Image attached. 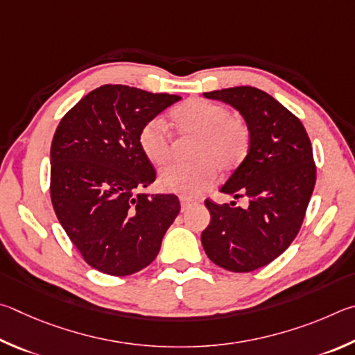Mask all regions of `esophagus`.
I'll return each mask as SVG.
<instances>
[{"label":"esophagus","instance_id":"obj_1","mask_svg":"<svg viewBox=\"0 0 355 355\" xmlns=\"http://www.w3.org/2000/svg\"><path fill=\"white\" fill-rule=\"evenodd\" d=\"M191 204H195V201H191V200H189V198H181V207H182V212H185V210H187Z\"/></svg>","mask_w":355,"mask_h":355}]
</instances>
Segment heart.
<instances>
[{
	"mask_svg": "<svg viewBox=\"0 0 355 355\" xmlns=\"http://www.w3.org/2000/svg\"><path fill=\"white\" fill-rule=\"evenodd\" d=\"M178 132L196 137L190 165H170L159 176V185L168 193L196 198L212 187L218 170L223 174L237 171L251 151V128L243 118L234 116L226 105L204 98H191L171 110ZM139 146L154 165L171 159V134L162 118L143 124Z\"/></svg>",
	"mask_w": 355,
	"mask_h": 355,
	"instance_id": "heart-1",
	"label": "heart"
}]
</instances>
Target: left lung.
Listing matches in <instances>:
<instances>
[{"label": "left lung", "mask_w": 355, "mask_h": 355, "mask_svg": "<svg viewBox=\"0 0 355 355\" xmlns=\"http://www.w3.org/2000/svg\"><path fill=\"white\" fill-rule=\"evenodd\" d=\"M237 109L252 141L245 164L223 185V193L246 198L248 207L206 200L210 223L201 243L215 265L250 272L268 265L300 232L316 181L312 143L300 118L256 87L204 93Z\"/></svg>", "instance_id": "8db88e82"}]
</instances>
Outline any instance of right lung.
I'll return each instance as SVG.
<instances>
[{"instance_id": "1", "label": "right lung", "mask_w": 355, "mask_h": 355, "mask_svg": "<svg viewBox=\"0 0 355 355\" xmlns=\"http://www.w3.org/2000/svg\"><path fill=\"white\" fill-rule=\"evenodd\" d=\"M181 96L105 84L62 118L51 143V202L92 268L129 276L157 257L181 204L139 193L155 181L139 146L143 124Z\"/></svg>"}]
</instances>
